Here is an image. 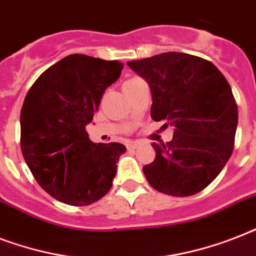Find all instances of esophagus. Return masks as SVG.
<instances>
[{
  "label": "esophagus",
  "instance_id": "esophagus-1",
  "mask_svg": "<svg viewBox=\"0 0 256 256\" xmlns=\"http://www.w3.org/2000/svg\"><path fill=\"white\" fill-rule=\"evenodd\" d=\"M126 148H128V150H136V148H138V144H136V142H128V144H126Z\"/></svg>",
  "mask_w": 256,
  "mask_h": 256
}]
</instances>
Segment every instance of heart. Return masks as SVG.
I'll use <instances>...</instances> for the list:
<instances>
[{"mask_svg": "<svg viewBox=\"0 0 256 256\" xmlns=\"http://www.w3.org/2000/svg\"><path fill=\"white\" fill-rule=\"evenodd\" d=\"M132 80H136V78H132ZM128 81H130V80H128Z\"/></svg>", "mask_w": 256, "mask_h": 256, "instance_id": "1", "label": "heart"}]
</instances>
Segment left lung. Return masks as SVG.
I'll return each mask as SVG.
<instances>
[{"instance_id": "1", "label": "left lung", "mask_w": 256, "mask_h": 256, "mask_svg": "<svg viewBox=\"0 0 256 256\" xmlns=\"http://www.w3.org/2000/svg\"><path fill=\"white\" fill-rule=\"evenodd\" d=\"M128 65L148 81L152 118L174 128L170 142L156 144L144 166L152 188L190 196L214 180L230 160L238 124L231 86L214 64L186 53H162Z\"/></svg>"}]
</instances>
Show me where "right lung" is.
Listing matches in <instances>:
<instances>
[{"label":"right lung","mask_w":256,"mask_h":256,"mask_svg":"<svg viewBox=\"0 0 256 256\" xmlns=\"http://www.w3.org/2000/svg\"><path fill=\"white\" fill-rule=\"evenodd\" d=\"M124 64L85 54L68 56L37 78L21 110V150L32 174L49 195L88 206L112 188L124 144H94L86 124Z\"/></svg>","instance_id":"obj_1"}]
</instances>
